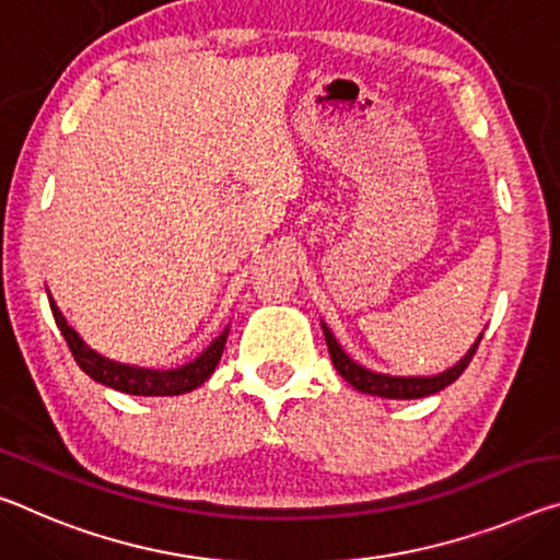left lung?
Segmentation results:
<instances>
[{"label":"left lung","mask_w":560,"mask_h":560,"mask_svg":"<svg viewBox=\"0 0 560 560\" xmlns=\"http://www.w3.org/2000/svg\"><path fill=\"white\" fill-rule=\"evenodd\" d=\"M322 328H324L326 346H328V353H331L336 371H339V374L349 381L357 392L381 396V398H423V396L441 392V388H446L448 384H454V381L464 374L468 363H471L478 343H481V336H483V334L478 336L476 343L468 349L466 357L460 359L456 366L443 371V374H436V376H388V374H376V371H371L353 361L349 353L341 349L339 341H336V336L328 331V326L322 324Z\"/></svg>","instance_id":"obj_1"}]
</instances>
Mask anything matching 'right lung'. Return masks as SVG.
<instances>
[{
  "label": "right lung",
  "mask_w": 560,
  "mask_h": 560,
  "mask_svg": "<svg viewBox=\"0 0 560 560\" xmlns=\"http://www.w3.org/2000/svg\"><path fill=\"white\" fill-rule=\"evenodd\" d=\"M49 306H51V316H55L59 331L69 346V351H72L74 361L79 363V369H82L89 378H94L96 384L109 386L114 392L131 394V396H179V394L194 392V388L201 386L203 381L214 374L229 336V326H226L224 331H221V336H217V339L211 341V346H207V351L199 353L197 359L184 363L179 369H166V371L141 369V366H129V363L112 361L102 357V353H96L94 349H89L82 336L67 324L65 314L59 312L51 296H49Z\"/></svg>",
  "instance_id": "add662e5"
}]
</instances>
